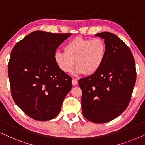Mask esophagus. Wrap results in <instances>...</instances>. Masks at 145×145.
<instances>
[{
    "instance_id": "obj_1",
    "label": "esophagus",
    "mask_w": 145,
    "mask_h": 145,
    "mask_svg": "<svg viewBox=\"0 0 145 145\" xmlns=\"http://www.w3.org/2000/svg\"><path fill=\"white\" fill-rule=\"evenodd\" d=\"M72 84L74 85V86H76V85L78 84V80H77L76 78H73L72 80Z\"/></svg>"
}]
</instances>
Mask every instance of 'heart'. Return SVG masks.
I'll return each instance as SVG.
<instances>
[{
  "mask_svg": "<svg viewBox=\"0 0 145 145\" xmlns=\"http://www.w3.org/2000/svg\"><path fill=\"white\" fill-rule=\"evenodd\" d=\"M64 52L57 51L54 55L55 63L61 71L69 72L76 63L75 74L84 72L91 75L102 67L106 46L104 41L99 37L91 39L77 37L65 44Z\"/></svg>",
  "mask_w": 145,
  "mask_h": 145,
  "instance_id": "1",
  "label": "heart"
}]
</instances>
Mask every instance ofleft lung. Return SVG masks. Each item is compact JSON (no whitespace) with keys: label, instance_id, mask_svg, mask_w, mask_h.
Instances as JSON below:
<instances>
[{"label":"left lung","instance_id":"obj_1","mask_svg":"<svg viewBox=\"0 0 145 145\" xmlns=\"http://www.w3.org/2000/svg\"><path fill=\"white\" fill-rule=\"evenodd\" d=\"M104 39L106 54L96 73L81 78L82 114L96 123L110 121L127 108L136 82L134 57L129 47L114 33L96 35Z\"/></svg>","mask_w":145,"mask_h":145}]
</instances>
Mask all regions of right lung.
<instances>
[{
    "label": "right lung",
    "instance_id": "add662e5",
    "mask_svg": "<svg viewBox=\"0 0 145 145\" xmlns=\"http://www.w3.org/2000/svg\"><path fill=\"white\" fill-rule=\"evenodd\" d=\"M71 35L35 31L11 51L8 72L12 96L33 120L55 118L72 88V78L59 69L54 59L57 47Z\"/></svg>",
    "mask_w": 145,
    "mask_h": 145
}]
</instances>
